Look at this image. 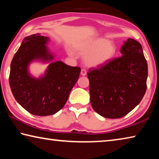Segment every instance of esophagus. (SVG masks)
I'll return each mask as SVG.
<instances>
[{
    "instance_id": "obj_1",
    "label": "esophagus",
    "mask_w": 159,
    "mask_h": 159,
    "mask_svg": "<svg viewBox=\"0 0 159 159\" xmlns=\"http://www.w3.org/2000/svg\"><path fill=\"white\" fill-rule=\"evenodd\" d=\"M80 74H81V76H86V75H87V71L84 69H82L81 71H80Z\"/></svg>"
}]
</instances>
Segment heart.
Instances as JSON below:
<instances>
[{
    "label": "heart",
    "instance_id": "b5f03b06",
    "mask_svg": "<svg viewBox=\"0 0 159 159\" xmlns=\"http://www.w3.org/2000/svg\"><path fill=\"white\" fill-rule=\"evenodd\" d=\"M76 52L84 57V62L89 67L102 66L108 64L114 57L116 47L114 43L104 38H95L76 45ZM69 55L74 57V54L69 51Z\"/></svg>",
    "mask_w": 159,
    "mask_h": 159
}]
</instances>
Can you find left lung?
Wrapping results in <instances>:
<instances>
[{
  "label": "left lung",
  "mask_w": 159,
  "mask_h": 159,
  "mask_svg": "<svg viewBox=\"0 0 159 159\" xmlns=\"http://www.w3.org/2000/svg\"><path fill=\"white\" fill-rule=\"evenodd\" d=\"M120 52L121 57L88 73L91 105L108 118L128 114L138 105L147 90L148 66L141 44L128 39Z\"/></svg>",
  "instance_id": "8db88e82"
}]
</instances>
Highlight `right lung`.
Here are the masks:
<instances>
[{
    "instance_id": "1",
    "label": "right lung",
    "mask_w": 159,
    "mask_h": 159,
    "mask_svg": "<svg viewBox=\"0 0 159 159\" xmlns=\"http://www.w3.org/2000/svg\"><path fill=\"white\" fill-rule=\"evenodd\" d=\"M49 41V37L40 34L25 37L10 64L9 83L15 99L28 112L39 116L62 109L80 72L79 67L53 61L55 55L47 46ZM34 61L49 64L39 78L29 71Z\"/></svg>"
}]
</instances>
